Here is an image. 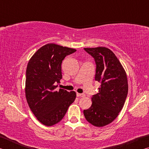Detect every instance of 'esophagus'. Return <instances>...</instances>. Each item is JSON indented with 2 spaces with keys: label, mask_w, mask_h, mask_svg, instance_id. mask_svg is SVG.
<instances>
[{
  "label": "esophagus",
  "mask_w": 149,
  "mask_h": 149,
  "mask_svg": "<svg viewBox=\"0 0 149 149\" xmlns=\"http://www.w3.org/2000/svg\"><path fill=\"white\" fill-rule=\"evenodd\" d=\"M77 97H85V95L84 94H82V93H77Z\"/></svg>",
  "instance_id": "obj_1"
}]
</instances>
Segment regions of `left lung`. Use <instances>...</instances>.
I'll return each mask as SVG.
<instances>
[{
    "mask_svg": "<svg viewBox=\"0 0 149 149\" xmlns=\"http://www.w3.org/2000/svg\"><path fill=\"white\" fill-rule=\"evenodd\" d=\"M96 64L95 81L99 93L93 95L92 105L84 110L85 119L96 127L113 122L124 105L128 93L127 75L114 52L106 47L85 48Z\"/></svg>",
    "mask_w": 149,
    "mask_h": 149,
    "instance_id": "obj_1",
    "label": "left lung"
}]
</instances>
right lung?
Returning a JSON list of instances; mask_svg holds the SVG:
<instances>
[{"label":"right lung","instance_id":"1","mask_svg":"<svg viewBox=\"0 0 149 149\" xmlns=\"http://www.w3.org/2000/svg\"><path fill=\"white\" fill-rule=\"evenodd\" d=\"M76 50L54 43L45 45L33 55L26 70V97L30 109L40 122L58 123L76 97L75 91H56L62 79V60Z\"/></svg>","mask_w":149,"mask_h":149}]
</instances>
